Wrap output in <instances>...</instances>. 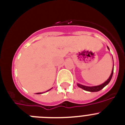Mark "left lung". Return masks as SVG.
<instances>
[{
  "instance_id": "8db88e82",
  "label": "left lung",
  "mask_w": 125,
  "mask_h": 125,
  "mask_svg": "<svg viewBox=\"0 0 125 125\" xmlns=\"http://www.w3.org/2000/svg\"><path fill=\"white\" fill-rule=\"evenodd\" d=\"M107 47H108V49L110 50V49H109V47H108V46H107ZM113 69H114V63H113V68L111 75H110L109 78L104 83L98 85V86H87L82 85L79 83L77 84V85H78V86L80 88H82L83 89H84L85 91H89V92H97V91H100L101 89H102L104 87H105L110 82V81H111V78H112L113 74Z\"/></svg>"
}]
</instances>
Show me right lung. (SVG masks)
Segmentation results:
<instances>
[{
	"instance_id": "obj_1",
	"label": "right lung",
	"mask_w": 125,
	"mask_h": 125,
	"mask_svg": "<svg viewBox=\"0 0 125 125\" xmlns=\"http://www.w3.org/2000/svg\"><path fill=\"white\" fill-rule=\"evenodd\" d=\"M51 89H52V88H51ZM51 89H49V90H47V91H49V90H51ZM47 91H46V92H47ZM42 93H36V94H42Z\"/></svg>"
}]
</instances>
